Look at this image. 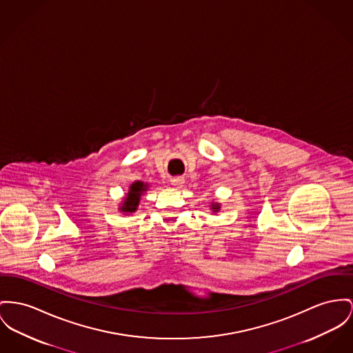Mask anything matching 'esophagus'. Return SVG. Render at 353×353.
Returning a JSON list of instances; mask_svg holds the SVG:
<instances>
[{"label": "esophagus", "mask_w": 353, "mask_h": 353, "mask_svg": "<svg viewBox=\"0 0 353 353\" xmlns=\"http://www.w3.org/2000/svg\"><path fill=\"white\" fill-rule=\"evenodd\" d=\"M183 183H185V179L182 176H176V178L171 179V185L175 188H182Z\"/></svg>", "instance_id": "1"}]
</instances>
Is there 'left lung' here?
Wrapping results in <instances>:
<instances>
[{
  "label": "left lung",
  "mask_w": 353,
  "mask_h": 353,
  "mask_svg": "<svg viewBox=\"0 0 353 353\" xmlns=\"http://www.w3.org/2000/svg\"><path fill=\"white\" fill-rule=\"evenodd\" d=\"M210 210H212L214 214L219 212V210H221V203H218V202H212V205H210Z\"/></svg>",
  "instance_id": "1"
}]
</instances>
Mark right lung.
Instances as JSON below:
<instances>
[{
	"instance_id": "1",
	"label": "right lung",
	"mask_w": 353,
	"mask_h": 353,
	"mask_svg": "<svg viewBox=\"0 0 353 353\" xmlns=\"http://www.w3.org/2000/svg\"><path fill=\"white\" fill-rule=\"evenodd\" d=\"M148 188H150L148 183H144L141 181L134 182L128 188L124 199L121 201V203L119 206V212H123L125 215H130V214L137 212L139 202H141V195L148 190Z\"/></svg>"
}]
</instances>
